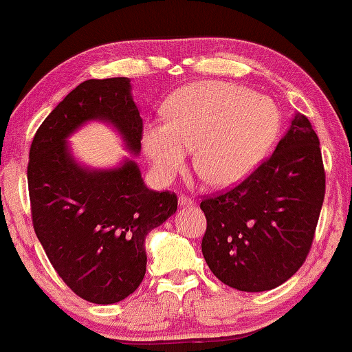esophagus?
<instances>
[{"mask_svg": "<svg viewBox=\"0 0 352 352\" xmlns=\"http://www.w3.org/2000/svg\"><path fill=\"white\" fill-rule=\"evenodd\" d=\"M177 204H179L181 208H187V206L194 205V200H192L190 197H187V195H179V199H177Z\"/></svg>", "mask_w": 352, "mask_h": 352, "instance_id": "34e87169", "label": "esophagus"}]
</instances>
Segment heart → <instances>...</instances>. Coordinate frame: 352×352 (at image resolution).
Returning a JSON list of instances; mask_svg holds the SVG:
<instances>
[{
    "label": "heart",
    "mask_w": 352,
    "mask_h": 352,
    "mask_svg": "<svg viewBox=\"0 0 352 352\" xmlns=\"http://www.w3.org/2000/svg\"><path fill=\"white\" fill-rule=\"evenodd\" d=\"M166 122H148L142 147L162 182L184 171L189 151L195 170L214 187L245 179L263 160L278 129L271 99L226 81L184 86L168 99Z\"/></svg>",
    "instance_id": "obj_1"
}]
</instances>
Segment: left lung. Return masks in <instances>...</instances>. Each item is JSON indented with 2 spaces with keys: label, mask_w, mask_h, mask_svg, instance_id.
I'll return each mask as SVG.
<instances>
[{
  "label": "left lung",
  "mask_w": 352,
  "mask_h": 352,
  "mask_svg": "<svg viewBox=\"0 0 352 352\" xmlns=\"http://www.w3.org/2000/svg\"><path fill=\"white\" fill-rule=\"evenodd\" d=\"M325 197L319 138L295 113L276 151L239 186L201 200V253L211 272L240 292H266L306 261Z\"/></svg>",
  "instance_id": "obj_1"
}]
</instances>
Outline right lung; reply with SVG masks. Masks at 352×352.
Here are the masks:
<instances>
[{
    "label": "right lung",
    "mask_w": 352,
    "mask_h": 352,
    "mask_svg": "<svg viewBox=\"0 0 352 352\" xmlns=\"http://www.w3.org/2000/svg\"><path fill=\"white\" fill-rule=\"evenodd\" d=\"M89 120L110 123L129 151H141L142 118L129 78L86 80L38 128L28 195L33 229L59 277L83 300L113 305L141 285L146 235L176 213L177 197L147 189L133 160L112 170L78 165L65 139Z\"/></svg>",
    "instance_id": "1"
}]
</instances>
